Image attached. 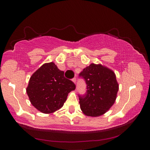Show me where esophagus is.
<instances>
[{"label":"esophagus","mask_w":150,"mask_h":150,"mask_svg":"<svg viewBox=\"0 0 150 150\" xmlns=\"http://www.w3.org/2000/svg\"><path fill=\"white\" fill-rule=\"evenodd\" d=\"M72 80H73V82H74V83L76 84V78H75V77H74V78Z\"/></svg>","instance_id":"obj_1"}]
</instances>
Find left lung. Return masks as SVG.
Returning a JSON list of instances; mask_svg holds the SVG:
<instances>
[{
  "label": "left lung",
  "mask_w": 150,
  "mask_h": 150,
  "mask_svg": "<svg viewBox=\"0 0 150 150\" xmlns=\"http://www.w3.org/2000/svg\"><path fill=\"white\" fill-rule=\"evenodd\" d=\"M79 76L87 84L86 94L79 95L82 112L92 117L104 114L114 104L118 91L114 72L101 64L92 63Z\"/></svg>",
  "instance_id": "obj_1"
}]
</instances>
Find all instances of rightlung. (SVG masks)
I'll list each match as a JSON object with an SVG mask.
<instances>
[{"mask_svg":"<svg viewBox=\"0 0 150 150\" xmlns=\"http://www.w3.org/2000/svg\"><path fill=\"white\" fill-rule=\"evenodd\" d=\"M75 89L71 80L65 78L54 63H44L33 73L27 91L33 106L44 113H52L64 104L68 93Z\"/></svg>","mask_w":150,"mask_h":150,"instance_id":"right-lung-1","label":"right lung"}]
</instances>
